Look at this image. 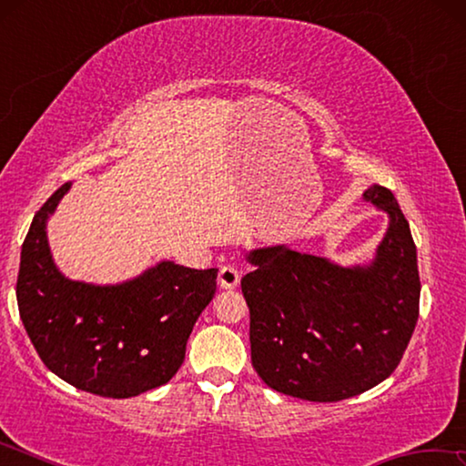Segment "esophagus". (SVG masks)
Returning a JSON list of instances; mask_svg holds the SVG:
<instances>
[{"instance_id":"obj_1","label":"esophagus","mask_w":466,"mask_h":466,"mask_svg":"<svg viewBox=\"0 0 466 466\" xmlns=\"http://www.w3.org/2000/svg\"><path fill=\"white\" fill-rule=\"evenodd\" d=\"M218 283H219V288H224V289H234L240 283V271L236 269L234 265H224L222 269H219Z\"/></svg>"}]
</instances>
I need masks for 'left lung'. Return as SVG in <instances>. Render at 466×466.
<instances>
[{"mask_svg":"<svg viewBox=\"0 0 466 466\" xmlns=\"http://www.w3.org/2000/svg\"><path fill=\"white\" fill-rule=\"evenodd\" d=\"M364 199L389 216L368 265L341 267L286 244L247 255L250 360L273 390L335 403L380 384L403 358L420 317L417 248L389 188L372 185Z\"/></svg>","mask_w":466,"mask_h":466,"instance_id":"1","label":"left lung"}]
</instances>
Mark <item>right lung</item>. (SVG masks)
Wrapping results in <instances>:
<instances>
[{
  "instance_id": "obj_1",
  "label": "right lung",
  "mask_w": 466,
  "mask_h": 466,
  "mask_svg": "<svg viewBox=\"0 0 466 466\" xmlns=\"http://www.w3.org/2000/svg\"><path fill=\"white\" fill-rule=\"evenodd\" d=\"M69 188L61 185L46 199L22 244L20 319L61 380L108 399L137 397L183 366L188 335L216 294L218 269L160 261L115 286L66 278L53 261L46 222Z\"/></svg>"
}]
</instances>
